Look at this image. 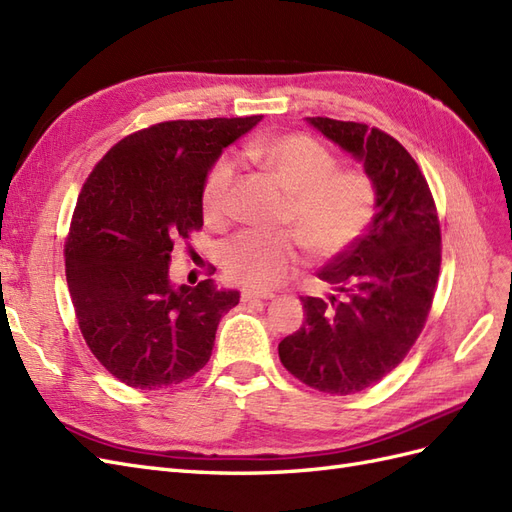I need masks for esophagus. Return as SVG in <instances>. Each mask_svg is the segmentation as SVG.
Here are the masks:
<instances>
[{"instance_id": "34e87169", "label": "esophagus", "mask_w": 512, "mask_h": 512, "mask_svg": "<svg viewBox=\"0 0 512 512\" xmlns=\"http://www.w3.org/2000/svg\"><path fill=\"white\" fill-rule=\"evenodd\" d=\"M273 293H269V290H252V288H243L241 293V299L243 301H256V299H271Z\"/></svg>"}]
</instances>
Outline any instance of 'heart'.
Here are the masks:
<instances>
[{
	"mask_svg": "<svg viewBox=\"0 0 512 512\" xmlns=\"http://www.w3.org/2000/svg\"><path fill=\"white\" fill-rule=\"evenodd\" d=\"M288 191L278 232L243 230L219 250V265L230 280L271 288L293 275L308 252L316 260H336L364 239L379 209L377 181L364 168L338 165L331 148L308 133L260 137L245 146ZM237 161L219 155L202 181V211L211 222L228 213Z\"/></svg>",
	"mask_w": 512,
	"mask_h": 512,
	"instance_id": "b5f03b06",
	"label": "heart"
}]
</instances>
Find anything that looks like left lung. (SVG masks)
<instances>
[{"label":"left lung","instance_id":"obj_1","mask_svg":"<svg viewBox=\"0 0 512 512\" xmlns=\"http://www.w3.org/2000/svg\"><path fill=\"white\" fill-rule=\"evenodd\" d=\"M308 122L364 161L379 209L364 239L319 271L336 295L301 297L306 321L278 351L301 383L347 396L392 372L422 334L439 278L441 230L422 170L392 135L364 122Z\"/></svg>","mask_w":512,"mask_h":512}]
</instances>
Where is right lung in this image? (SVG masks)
I'll use <instances>...</instances> for the list:
<instances>
[{
	"label": "right lung",
	"instance_id": "right-lung-1",
	"mask_svg": "<svg viewBox=\"0 0 512 512\" xmlns=\"http://www.w3.org/2000/svg\"><path fill=\"white\" fill-rule=\"evenodd\" d=\"M262 116L168 120L124 137L79 191L64 241L77 323L105 370L135 390L181 383L206 366L237 290L170 282V254L202 228V181ZM215 271V269H213Z\"/></svg>",
	"mask_w": 512,
	"mask_h": 512
}]
</instances>
